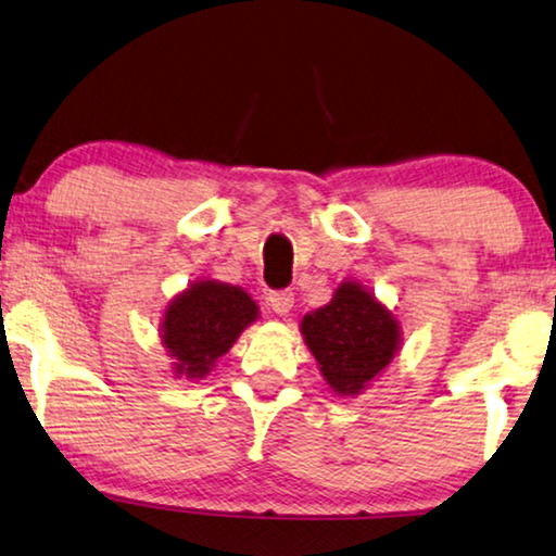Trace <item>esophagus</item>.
<instances>
[{"instance_id":"esophagus-1","label":"esophagus","mask_w":556,"mask_h":556,"mask_svg":"<svg viewBox=\"0 0 556 556\" xmlns=\"http://www.w3.org/2000/svg\"><path fill=\"white\" fill-rule=\"evenodd\" d=\"M268 305H270L273 313H278V316H286V313H291V308H293V293L291 291L270 293Z\"/></svg>"}]
</instances>
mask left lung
I'll return each instance as SVG.
<instances>
[{
  "label": "left lung",
  "instance_id": "8db88e82",
  "mask_svg": "<svg viewBox=\"0 0 556 556\" xmlns=\"http://www.w3.org/2000/svg\"><path fill=\"white\" fill-rule=\"evenodd\" d=\"M301 333L338 396L364 393L401 349L399 318L356 280H343L331 301L305 313Z\"/></svg>",
  "mask_w": 556,
  "mask_h": 556
}]
</instances>
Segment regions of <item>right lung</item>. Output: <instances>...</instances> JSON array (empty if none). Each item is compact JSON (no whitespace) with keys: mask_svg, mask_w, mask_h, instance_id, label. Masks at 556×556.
Returning <instances> with one entry per match:
<instances>
[{"mask_svg":"<svg viewBox=\"0 0 556 556\" xmlns=\"http://www.w3.org/2000/svg\"><path fill=\"white\" fill-rule=\"evenodd\" d=\"M261 316L258 303L243 288L200 278L167 303L160 338L173 374L178 378H205L215 361L225 356L238 336Z\"/></svg>","mask_w":556,"mask_h":556,"instance_id":"1","label":"right lung"}]
</instances>
